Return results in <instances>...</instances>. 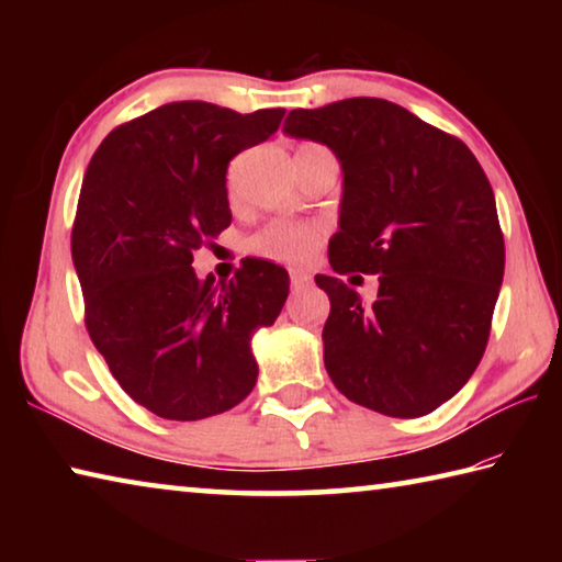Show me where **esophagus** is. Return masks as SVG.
Instances as JSON below:
<instances>
[{
  "label": "esophagus",
  "mask_w": 562,
  "mask_h": 562,
  "mask_svg": "<svg viewBox=\"0 0 562 562\" xmlns=\"http://www.w3.org/2000/svg\"><path fill=\"white\" fill-rule=\"evenodd\" d=\"M310 274L304 272H292L290 274V284H292V292H300V290H307L310 288Z\"/></svg>",
  "instance_id": "esophagus-1"
}]
</instances>
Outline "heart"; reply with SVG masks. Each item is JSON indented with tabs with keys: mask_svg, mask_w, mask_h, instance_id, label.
<instances>
[{
	"mask_svg": "<svg viewBox=\"0 0 562 562\" xmlns=\"http://www.w3.org/2000/svg\"><path fill=\"white\" fill-rule=\"evenodd\" d=\"M319 240H322V231L315 225L270 223L268 227H262V231H258L250 240H247V250L258 255V258L300 265L312 258V252H315Z\"/></svg>",
	"mask_w": 562,
	"mask_h": 562,
	"instance_id": "obj_1",
	"label": "heart"
}]
</instances>
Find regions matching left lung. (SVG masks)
<instances>
[{"instance_id":"left-lung-1","label":"left lung","mask_w":562,"mask_h":562,"mask_svg":"<svg viewBox=\"0 0 562 562\" xmlns=\"http://www.w3.org/2000/svg\"><path fill=\"white\" fill-rule=\"evenodd\" d=\"M282 133L341 166L335 272L379 274L372 304L329 274L325 367L349 402L416 418L463 384L486 351L506 250L496 198L459 138L384 99L294 109Z\"/></svg>"}]
</instances>
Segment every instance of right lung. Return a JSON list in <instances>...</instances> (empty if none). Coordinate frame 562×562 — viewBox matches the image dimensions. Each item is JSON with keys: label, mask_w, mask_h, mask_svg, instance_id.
<instances>
[{"label": "right lung", "mask_w": 562, "mask_h": 562, "mask_svg": "<svg viewBox=\"0 0 562 562\" xmlns=\"http://www.w3.org/2000/svg\"><path fill=\"white\" fill-rule=\"evenodd\" d=\"M282 116L164 103L111 131L83 176L71 260L87 329L123 392L160 418L223 414L258 382L252 337L278 319L288 270L247 258L231 282H215L190 262L233 221L227 164Z\"/></svg>", "instance_id": "1"}]
</instances>
